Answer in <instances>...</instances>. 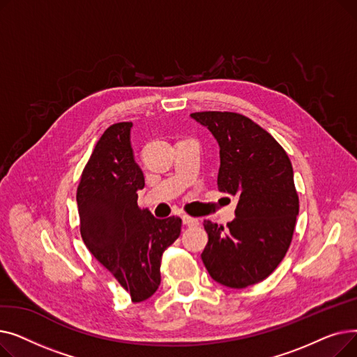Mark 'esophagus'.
I'll use <instances>...</instances> for the list:
<instances>
[{"mask_svg":"<svg viewBox=\"0 0 357 357\" xmlns=\"http://www.w3.org/2000/svg\"><path fill=\"white\" fill-rule=\"evenodd\" d=\"M182 221H183L185 226H188V227H194V226H198V224H199V220L194 218L191 215H182Z\"/></svg>","mask_w":357,"mask_h":357,"instance_id":"34e87169","label":"esophagus"}]
</instances>
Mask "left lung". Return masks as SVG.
<instances>
[{
    "label": "left lung",
    "instance_id": "1",
    "mask_svg": "<svg viewBox=\"0 0 357 357\" xmlns=\"http://www.w3.org/2000/svg\"><path fill=\"white\" fill-rule=\"evenodd\" d=\"M191 117L218 142V191L238 197L227 229L204 221L208 243L202 261L224 287L255 285L278 268L292 241L299 199L291 160L265 128L238 112L201 111Z\"/></svg>",
    "mask_w": 357,
    "mask_h": 357
}]
</instances>
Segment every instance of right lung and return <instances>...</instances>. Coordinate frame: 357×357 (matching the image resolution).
I'll return each mask as SVG.
<instances>
[{"instance_id":"obj_1","label":"right lung","mask_w":357,"mask_h":357,"mask_svg":"<svg viewBox=\"0 0 357 357\" xmlns=\"http://www.w3.org/2000/svg\"><path fill=\"white\" fill-rule=\"evenodd\" d=\"M130 121L109 126L86 162L77 190L79 230L88 250L142 303L160 285L162 255L182 220H159L137 205L144 176L130 144Z\"/></svg>"}]
</instances>
